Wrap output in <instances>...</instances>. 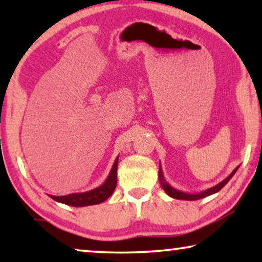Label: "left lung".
<instances>
[{"label":"left lung","mask_w":262,"mask_h":262,"mask_svg":"<svg viewBox=\"0 0 262 262\" xmlns=\"http://www.w3.org/2000/svg\"><path fill=\"white\" fill-rule=\"evenodd\" d=\"M237 169H238V167H236L235 169L232 170V173L229 175L228 178H225L223 181L220 182L218 185L213 186V187H211L209 189H205V191H203L200 193H194V194H191V193H185L182 191H179V189H177V188L171 187V186L168 184V182L166 181V179H164V177H163V171H162V168H161V163H160V169H159V180H160L161 186H162V188L164 189V192H166L169 196H171V198L180 199V200H198V199L205 198V196L213 194V193H217L218 191H221V189L228 184L229 180L234 177V174L236 173V170Z\"/></svg>","instance_id":"8db88e82"}]
</instances>
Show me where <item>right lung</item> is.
Listing matches in <instances>:
<instances>
[{
	"label": "right lung",
	"mask_w": 262,
	"mask_h": 262,
	"mask_svg": "<svg viewBox=\"0 0 262 262\" xmlns=\"http://www.w3.org/2000/svg\"><path fill=\"white\" fill-rule=\"evenodd\" d=\"M118 159L114 161L112 169H111L108 177H107L106 181L103 182L101 186L96 187L92 191L83 192V193H71L68 195L62 196H56V195H49L51 196L56 202L66 204L69 206L75 207H81V206H89V205H96L105 202L107 198H110L112 195L114 189L117 186V169H118Z\"/></svg>",
	"instance_id": "1"
}]
</instances>
